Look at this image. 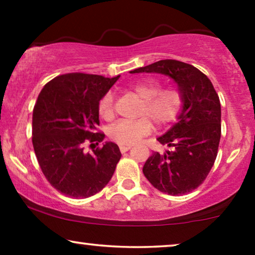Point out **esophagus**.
<instances>
[{"label":"esophagus","instance_id":"1","mask_svg":"<svg viewBox=\"0 0 255 255\" xmlns=\"http://www.w3.org/2000/svg\"><path fill=\"white\" fill-rule=\"evenodd\" d=\"M131 148V146L130 145H121L120 146V149H121V152L122 153H125V152H128V149Z\"/></svg>","mask_w":255,"mask_h":255}]
</instances>
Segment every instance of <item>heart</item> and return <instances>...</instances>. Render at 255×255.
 <instances>
[{
  "label": "heart",
  "instance_id": "obj_1",
  "mask_svg": "<svg viewBox=\"0 0 255 255\" xmlns=\"http://www.w3.org/2000/svg\"><path fill=\"white\" fill-rule=\"evenodd\" d=\"M141 100L139 107V120L134 122H120L109 130L111 140L121 145H133L149 134L153 125L161 128L176 120L182 108V94L175 87L161 88V83L156 79H146L133 83L128 88ZM97 113L104 121H111L115 116L114 96L107 93L101 97L97 104Z\"/></svg>",
  "mask_w": 255,
  "mask_h": 255
}]
</instances>
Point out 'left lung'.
<instances>
[{"label":"left lung","instance_id":"obj_1","mask_svg":"<svg viewBox=\"0 0 255 255\" xmlns=\"http://www.w3.org/2000/svg\"><path fill=\"white\" fill-rule=\"evenodd\" d=\"M161 73L177 83L183 99L179 121L158 138L173 151L154 152L142 173L161 193L179 196L200 187L217 158L221 140V102L204 73L186 62L166 59L131 73Z\"/></svg>","mask_w":255,"mask_h":255}]
</instances>
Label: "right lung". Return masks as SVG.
<instances>
[{
  "label": "right lung",
  "instance_id": "1",
  "mask_svg": "<svg viewBox=\"0 0 255 255\" xmlns=\"http://www.w3.org/2000/svg\"><path fill=\"white\" fill-rule=\"evenodd\" d=\"M118 78L68 73L47 82L38 95L32 115L33 149L46 180L66 196H93L114 175L120 147L106 142L90 154L83 145L103 140L104 133L97 131V104Z\"/></svg>",
  "mask_w": 255,
  "mask_h": 255
}]
</instances>
